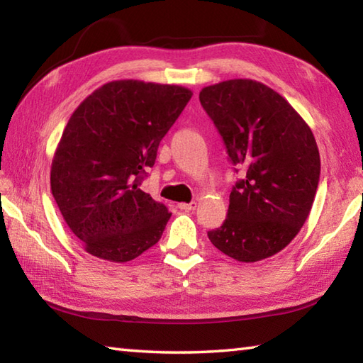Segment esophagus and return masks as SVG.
<instances>
[{"instance_id": "esophagus-1", "label": "esophagus", "mask_w": 363, "mask_h": 363, "mask_svg": "<svg viewBox=\"0 0 363 363\" xmlns=\"http://www.w3.org/2000/svg\"><path fill=\"white\" fill-rule=\"evenodd\" d=\"M177 207H179L181 211L190 212V211H195V209H196V203H195V201H191V203H181V204H177Z\"/></svg>"}]
</instances>
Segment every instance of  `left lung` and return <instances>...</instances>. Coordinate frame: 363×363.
<instances>
[{"label":"left lung","instance_id":"obj_1","mask_svg":"<svg viewBox=\"0 0 363 363\" xmlns=\"http://www.w3.org/2000/svg\"><path fill=\"white\" fill-rule=\"evenodd\" d=\"M233 164L245 169L229 195L225 223L209 240L228 257L252 264L287 246L309 217L320 181L312 129L265 84L229 79L199 91Z\"/></svg>","mask_w":363,"mask_h":363}]
</instances>
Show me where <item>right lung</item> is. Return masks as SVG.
I'll return each instance as SVG.
<instances>
[{"label": "right lung", "instance_id": "add662e5", "mask_svg": "<svg viewBox=\"0 0 363 363\" xmlns=\"http://www.w3.org/2000/svg\"><path fill=\"white\" fill-rule=\"evenodd\" d=\"M191 90L137 79L111 81L76 107L51 164V194L84 250L129 262L159 242L172 217L140 189Z\"/></svg>", "mask_w": 363, "mask_h": 363}]
</instances>
